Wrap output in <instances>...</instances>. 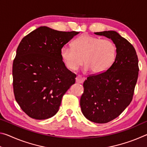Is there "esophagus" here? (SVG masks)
Listing matches in <instances>:
<instances>
[{
  "mask_svg": "<svg viewBox=\"0 0 147 147\" xmlns=\"http://www.w3.org/2000/svg\"><path fill=\"white\" fill-rule=\"evenodd\" d=\"M84 80H85V78H82L81 76L78 75V76L76 77V82L77 83H79V84H82Z\"/></svg>",
  "mask_w": 147,
  "mask_h": 147,
  "instance_id": "1",
  "label": "esophagus"
}]
</instances>
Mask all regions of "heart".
<instances>
[{
	"mask_svg": "<svg viewBox=\"0 0 147 147\" xmlns=\"http://www.w3.org/2000/svg\"><path fill=\"white\" fill-rule=\"evenodd\" d=\"M72 47L64 46L61 49V58L71 71L78 69L84 60L86 71L103 73L111 67L116 58V46L109 39L83 34L74 39Z\"/></svg>",
	"mask_w": 147,
	"mask_h": 147,
	"instance_id": "b5f03b06",
	"label": "heart"
}]
</instances>
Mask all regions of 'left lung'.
<instances>
[{
  "label": "left lung",
  "instance_id": "obj_1",
  "mask_svg": "<svg viewBox=\"0 0 147 147\" xmlns=\"http://www.w3.org/2000/svg\"><path fill=\"white\" fill-rule=\"evenodd\" d=\"M111 39L117 54L111 67L88 77L80 104L83 115L91 122L106 123L117 117L130 104L138 80V58L132 45L115 31L94 32Z\"/></svg>",
  "mask_w": 147,
  "mask_h": 147
}]
</instances>
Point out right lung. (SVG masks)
Wrapping results in <instances>:
<instances>
[{"label": "right lung", "mask_w": 147, "mask_h": 147, "mask_svg": "<svg viewBox=\"0 0 147 147\" xmlns=\"http://www.w3.org/2000/svg\"><path fill=\"white\" fill-rule=\"evenodd\" d=\"M79 32H61L40 26L20 42L13 63L15 98L31 118L56 115L62 97L75 83V74L62 61L61 49Z\"/></svg>", "instance_id": "obj_1"}]
</instances>
